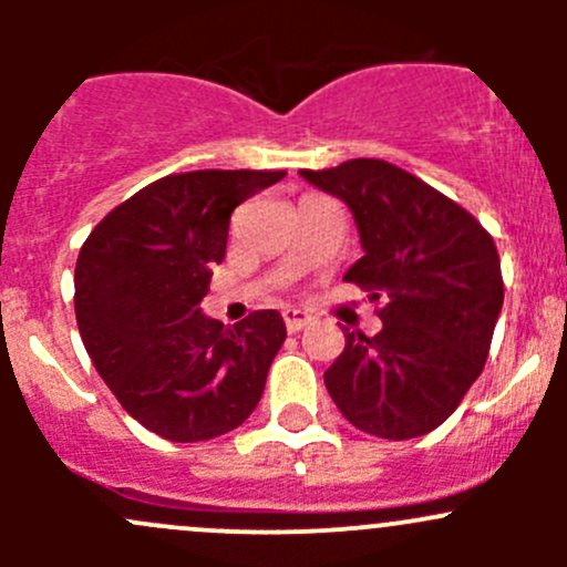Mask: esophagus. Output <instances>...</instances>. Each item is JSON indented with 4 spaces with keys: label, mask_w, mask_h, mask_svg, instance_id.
<instances>
[{
    "label": "esophagus",
    "mask_w": 567,
    "mask_h": 567,
    "mask_svg": "<svg viewBox=\"0 0 567 567\" xmlns=\"http://www.w3.org/2000/svg\"><path fill=\"white\" fill-rule=\"evenodd\" d=\"M282 318H285V326H288L290 334H296V331H301L305 326H310V320H312L310 312L293 310V307H288V310L282 312Z\"/></svg>",
    "instance_id": "1"
}]
</instances>
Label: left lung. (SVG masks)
<instances>
[{"label": "left lung", "instance_id": "1", "mask_svg": "<svg viewBox=\"0 0 567 567\" xmlns=\"http://www.w3.org/2000/svg\"><path fill=\"white\" fill-rule=\"evenodd\" d=\"M301 177L351 208L364 255L342 279L381 301L384 323L375 337L346 329L326 390L370 436H425L458 409L488 359L505 301L494 238L458 203L381 158Z\"/></svg>", "mask_w": 567, "mask_h": 567}]
</instances>
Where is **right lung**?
Instances as JSON below:
<instances>
[{
	"mask_svg": "<svg viewBox=\"0 0 567 567\" xmlns=\"http://www.w3.org/2000/svg\"><path fill=\"white\" fill-rule=\"evenodd\" d=\"M282 169L167 175L109 210L76 260V323L125 411L169 442H205L255 411L285 342L277 310L230 326L203 316L230 216Z\"/></svg>",
	"mask_w": 567,
	"mask_h": 567,
	"instance_id": "add662e5",
	"label": "right lung"
}]
</instances>
